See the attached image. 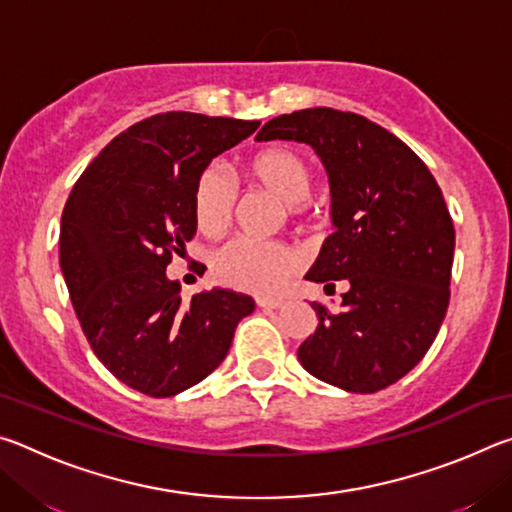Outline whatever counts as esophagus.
I'll return each instance as SVG.
<instances>
[{"label":"esophagus","instance_id":"34e87169","mask_svg":"<svg viewBox=\"0 0 512 512\" xmlns=\"http://www.w3.org/2000/svg\"><path fill=\"white\" fill-rule=\"evenodd\" d=\"M257 307L262 309H280L284 307L282 298H257Z\"/></svg>","mask_w":512,"mask_h":512}]
</instances>
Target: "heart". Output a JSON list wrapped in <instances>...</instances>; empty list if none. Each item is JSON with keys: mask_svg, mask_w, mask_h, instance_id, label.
Listing matches in <instances>:
<instances>
[{"mask_svg": "<svg viewBox=\"0 0 512 512\" xmlns=\"http://www.w3.org/2000/svg\"><path fill=\"white\" fill-rule=\"evenodd\" d=\"M244 176L255 192L284 207L291 221L311 216V173L298 153L282 146H268L244 162ZM237 212V189L219 171L207 169L194 187V219L203 235H221ZM300 266L296 248L287 244H259L235 239L212 255V275L225 287L266 293L287 280Z\"/></svg>", "mask_w": 512, "mask_h": 512, "instance_id": "obj_1", "label": "heart"}]
</instances>
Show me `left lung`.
Instances as JSON below:
<instances>
[{
  "label": "left lung",
  "mask_w": 512,
  "mask_h": 512,
  "mask_svg": "<svg viewBox=\"0 0 512 512\" xmlns=\"http://www.w3.org/2000/svg\"><path fill=\"white\" fill-rule=\"evenodd\" d=\"M257 142L309 144L323 162L334 232L305 280L334 289L314 302L318 327L298 348L309 375L348 393H377L422 361L449 305L454 223L418 155L370 119L307 108L266 121Z\"/></svg>",
  "instance_id": "left-lung-1"
}]
</instances>
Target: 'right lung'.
Masks as SVG:
<instances>
[{
  "instance_id": "1",
  "label": "right lung",
  "mask_w": 512,
  "mask_h": 512,
  "mask_svg": "<svg viewBox=\"0 0 512 512\" xmlns=\"http://www.w3.org/2000/svg\"><path fill=\"white\" fill-rule=\"evenodd\" d=\"M259 121L164 112L117 135L69 194L60 271L94 354L126 386L171 397L225 359L255 300L230 289L180 298L173 253L196 235L194 187Z\"/></svg>"
}]
</instances>
